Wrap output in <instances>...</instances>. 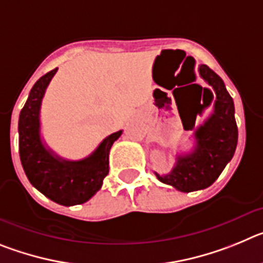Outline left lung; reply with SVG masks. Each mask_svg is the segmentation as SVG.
<instances>
[{
	"label": "left lung",
	"instance_id": "left-lung-1",
	"mask_svg": "<svg viewBox=\"0 0 263 263\" xmlns=\"http://www.w3.org/2000/svg\"><path fill=\"white\" fill-rule=\"evenodd\" d=\"M199 73L215 90L212 113L195 130L191 152L176 155L175 166L166 175L155 173L160 182L180 192L199 191L213 184L233 158L238 139L233 99L222 79L205 64L199 66Z\"/></svg>",
	"mask_w": 263,
	"mask_h": 263
}]
</instances>
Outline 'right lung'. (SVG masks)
<instances>
[{
    "label": "right lung",
    "mask_w": 263,
    "mask_h": 263,
    "mask_svg": "<svg viewBox=\"0 0 263 263\" xmlns=\"http://www.w3.org/2000/svg\"><path fill=\"white\" fill-rule=\"evenodd\" d=\"M57 71L52 69L36 81L21 110L20 158L27 179L39 192L60 205L69 206L85 203L101 188L109 173V152L122 130L104 138L84 159L68 160L55 154L42 139L41 105Z\"/></svg>",
    "instance_id": "1"
}]
</instances>
